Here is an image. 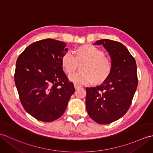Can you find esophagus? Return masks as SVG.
<instances>
[{"mask_svg":"<svg viewBox=\"0 0 153 153\" xmlns=\"http://www.w3.org/2000/svg\"><path fill=\"white\" fill-rule=\"evenodd\" d=\"M81 86L80 85H77V84H74V88H76V89H77V88H79Z\"/></svg>","mask_w":153,"mask_h":153,"instance_id":"obj_1","label":"esophagus"}]
</instances>
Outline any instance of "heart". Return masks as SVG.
<instances>
[{
	"label": "heart",
	"instance_id": "b5f03b06",
	"mask_svg": "<svg viewBox=\"0 0 153 153\" xmlns=\"http://www.w3.org/2000/svg\"><path fill=\"white\" fill-rule=\"evenodd\" d=\"M74 52L75 57L70 52H66L60 59L64 72L69 75L76 72L78 65L82 64L81 72L70 76V81L79 85L93 83L99 85L108 79L112 72V62L104 56V52L101 49L87 44L76 48Z\"/></svg>",
	"mask_w": 153,
	"mask_h": 153
}]
</instances>
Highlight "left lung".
<instances>
[{
    "label": "left lung",
    "instance_id": "obj_1",
    "mask_svg": "<svg viewBox=\"0 0 153 153\" xmlns=\"http://www.w3.org/2000/svg\"><path fill=\"white\" fill-rule=\"evenodd\" d=\"M94 45H103L108 51L113 69L104 83L86 88V108L96 123L107 125L122 117L132 104L138 82L137 66L128 49L120 42L103 39Z\"/></svg>",
    "mask_w": 153,
    "mask_h": 153
}]
</instances>
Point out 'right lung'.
<instances>
[{
	"label": "right lung",
	"instance_id": "add662e5",
	"mask_svg": "<svg viewBox=\"0 0 153 153\" xmlns=\"http://www.w3.org/2000/svg\"><path fill=\"white\" fill-rule=\"evenodd\" d=\"M66 46L63 42L45 39L28 45L17 60L14 80L21 104L41 121L61 117L75 92L60 63L68 51Z\"/></svg>",
	"mask_w": 153,
	"mask_h": 153
}]
</instances>
